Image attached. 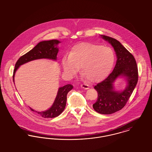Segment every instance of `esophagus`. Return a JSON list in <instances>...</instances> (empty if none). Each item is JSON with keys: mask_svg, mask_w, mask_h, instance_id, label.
Returning <instances> with one entry per match:
<instances>
[{"mask_svg": "<svg viewBox=\"0 0 152 152\" xmlns=\"http://www.w3.org/2000/svg\"><path fill=\"white\" fill-rule=\"evenodd\" d=\"M80 86H81V87H82V88H83L85 89V90H87V89L89 88L88 85H87V84H82Z\"/></svg>", "mask_w": 152, "mask_h": 152, "instance_id": "esophagus-1", "label": "esophagus"}]
</instances>
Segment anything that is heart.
Wrapping results in <instances>:
<instances>
[{
  "mask_svg": "<svg viewBox=\"0 0 152 152\" xmlns=\"http://www.w3.org/2000/svg\"><path fill=\"white\" fill-rule=\"evenodd\" d=\"M115 61L113 51L109 47L83 43L73 47L69 56L62 59L64 71L73 76L80 66L82 73L90 82L99 81L109 74Z\"/></svg>",
  "mask_w": 152,
  "mask_h": 152,
  "instance_id": "b5f03b06",
  "label": "heart"
}]
</instances>
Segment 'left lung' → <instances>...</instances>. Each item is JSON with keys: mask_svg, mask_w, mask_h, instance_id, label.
Wrapping results in <instances>:
<instances>
[{"mask_svg": "<svg viewBox=\"0 0 152 152\" xmlns=\"http://www.w3.org/2000/svg\"><path fill=\"white\" fill-rule=\"evenodd\" d=\"M101 37L114 48L117 61L112 72L94 86L98 98L93 106L96 112L109 115L124 107L137 84L138 72L135 58L120 42L105 35H101ZM119 76L125 77L128 81L126 88L122 92L115 91L113 86V83Z\"/></svg>", "mask_w": 152, "mask_h": 152, "instance_id": "obj_1", "label": "left lung"}]
</instances>
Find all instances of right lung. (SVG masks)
<instances>
[{
	"label": "right lung",
	"mask_w": 152,
	"mask_h": 152,
	"mask_svg": "<svg viewBox=\"0 0 152 152\" xmlns=\"http://www.w3.org/2000/svg\"><path fill=\"white\" fill-rule=\"evenodd\" d=\"M60 42L58 40H51L39 42L34 48L21 56L17 61L13 72V81L16 70L24 64L37 59L47 58L57 60L58 48L57 47ZM73 88L71 84H66L59 87L57 96L51 107L46 111L37 112L29 107L32 111L36 112L43 118H54L57 117L64 111L67 99V94Z\"/></svg>",
	"instance_id": "right-lung-1"
}]
</instances>
